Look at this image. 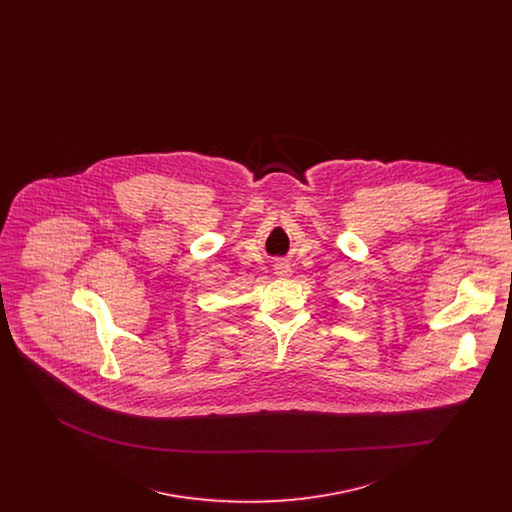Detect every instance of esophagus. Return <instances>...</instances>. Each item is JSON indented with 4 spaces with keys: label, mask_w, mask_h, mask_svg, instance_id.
Wrapping results in <instances>:
<instances>
[{
    "label": "esophagus",
    "mask_w": 512,
    "mask_h": 512,
    "mask_svg": "<svg viewBox=\"0 0 512 512\" xmlns=\"http://www.w3.org/2000/svg\"><path fill=\"white\" fill-rule=\"evenodd\" d=\"M274 270H276L278 276H290V274H292V268H290L288 263H284V261H278V263L274 265Z\"/></svg>",
    "instance_id": "obj_1"
}]
</instances>
